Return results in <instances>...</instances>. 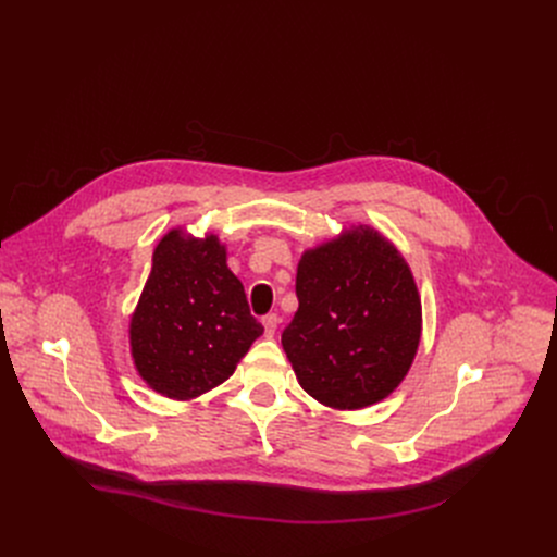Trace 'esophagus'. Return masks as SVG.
I'll return each mask as SVG.
<instances>
[{
  "label": "esophagus",
  "instance_id": "34e87169",
  "mask_svg": "<svg viewBox=\"0 0 557 557\" xmlns=\"http://www.w3.org/2000/svg\"><path fill=\"white\" fill-rule=\"evenodd\" d=\"M262 326H264V335L272 337L278 329V317L276 314H264L262 317Z\"/></svg>",
  "mask_w": 557,
  "mask_h": 557
}]
</instances>
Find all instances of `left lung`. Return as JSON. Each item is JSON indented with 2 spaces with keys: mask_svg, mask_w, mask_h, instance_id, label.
Listing matches in <instances>:
<instances>
[{
  "mask_svg": "<svg viewBox=\"0 0 557 557\" xmlns=\"http://www.w3.org/2000/svg\"><path fill=\"white\" fill-rule=\"evenodd\" d=\"M295 312L281 335L299 385L320 404L358 410L406 379L421 337V301L404 256L356 226L308 249Z\"/></svg>",
  "mask_w": 557,
  "mask_h": 557,
  "instance_id": "obj_1",
  "label": "left lung"
}]
</instances>
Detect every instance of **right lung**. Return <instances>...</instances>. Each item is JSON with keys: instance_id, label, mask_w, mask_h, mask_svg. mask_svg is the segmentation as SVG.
Returning a JSON list of instances; mask_svg holds the SVG:
<instances>
[{"instance_id": "1", "label": "right lung", "mask_w": 557, "mask_h": 557, "mask_svg": "<svg viewBox=\"0 0 557 557\" xmlns=\"http://www.w3.org/2000/svg\"><path fill=\"white\" fill-rule=\"evenodd\" d=\"M128 335L143 381L168 399L188 401L235 372L262 324L218 235L174 228L153 251Z\"/></svg>"}]
</instances>
